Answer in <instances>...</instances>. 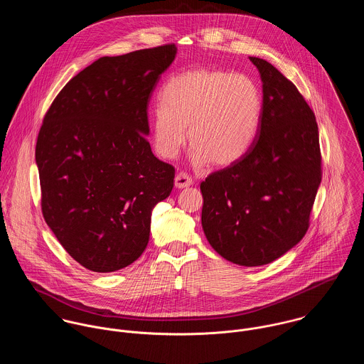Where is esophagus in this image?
<instances>
[{
  "instance_id": "obj_1",
  "label": "esophagus",
  "mask_w": 364,
  "mask_h": 364,
  "mask_svg": "<svg viewBox=\"0 0 364 364\" xmlns=\"http://www.w3.org/2000/svg\"><path fill=\"white\" fill-rule=\"evenodd\" d=\"M192 183H193V181H192V178H191L188 173H185V172L176 173V176H175V186H176L178 189L188 188V186H191Z\"/></svg>"
}]
</instances>
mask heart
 Returning a JSON list of instances; mask_svg holds the SVG:
<instances>
[{
  "instance_id": "1",
  "label": "heart",
  "mask_w": 364,
  "mask_h": 364,
  "mask_svg": "<svg viewBox=\"0 0 364 364\" xmlns=\"http://www.w3.org/2000/svg\"><path fill=\"white\" fill-rule=\"evenodd\" d=\"M151 112L153 146L172 159L188 141L196 165L227 166L252 146L262 116V92L247 74L192 68L171 77ZM187 132H184V127Z\"/></svg>"
}]
</instances>
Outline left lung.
Segmentation results:
<instances>
[{
    "mask_svg": "<svg viewBox=\"0 0 364 364\" xmlns=\"http://www.w3.org/2000/svg\"><path fill=\"white\" fill-rule=\"evenodd\" d=\"M250 60L263 88L259 130L245 156L200 183L202 225L224 259L260 266L306 235L322 171L311 107L276 67Z\"/></svg>",
    "mask_w": 364,
    "mask_h": 364,
    "instance_id": "8db88e82",
    "label": "left lung"
}]
</instances>
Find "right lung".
<instances>
[{
	"instance_id": "right-lung-1",
	"label": "right lung",
	"mask_w": 364,
	"mask_h": 364,
	"mask_svg": "<svg viewBox=\"0 0 364 364\" xmlns=\"http://www.w3.org/2000/svg\"><path fill=\"white\" fill-rule=\"evenodd\" d=\"M175 55V45H164L101 57L45 114L36 143L42 213L70 257L92 272L139 259L151 211L173 188L175 168L147 140V109Z\"/></svg>"
}]
</instances>
